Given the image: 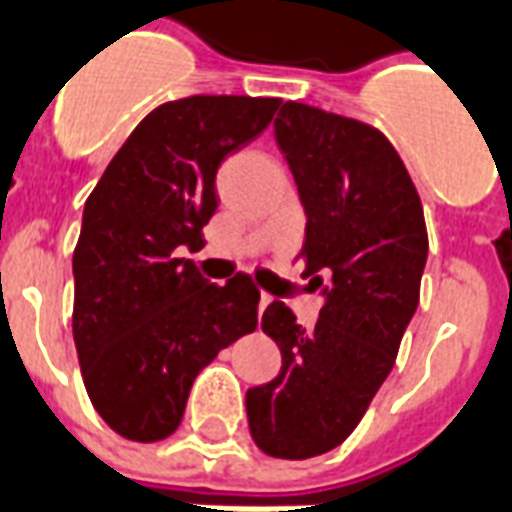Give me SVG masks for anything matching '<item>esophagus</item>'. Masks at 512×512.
<instances>
[{"label":"esophagus","mask_w":512,"mask_h":512,"mask_svg":"<svg viewBox=\"0 0 512 512\" xmlns=\"http://www.w3.org/2000/svg\"><path fill=\"white\" fill-rule=\"evenodd\" d=\"M268 304H271V295L263 293V295H260V312H263V309H266Z\"/></svg>","instance_id":"esophagus-1"}]
</instances>
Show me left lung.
Returning <instances> with one entry per match:
<instances>
[{
    "label": "left lung",
    "instance_id": "1",
    "mask_svg": "<svg viewBox=\"0 0 512 512\" xmlns=\"http://www.w3.org/2000/svg\"><path fill=\"white\" fill-rule=\"evenodd\" d=\"M274 135L306 214L304 274L325 304L312 331L282 301L263 312L282 369L246 391V418L263 453L298 461L342 445L391 374L429 236L418 189L380 130L285 102Z\"/></svg>",
    "mask_w": 512,
    "mask_h": 512
}]
</instances>
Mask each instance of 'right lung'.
<instances>
[{"mask_svg": "<svg viewBox=\"0 0 512 512\" xmlns=\"http://www.w3.org/2000/svg\"><path fill=\"white\" fill-rule=\"evenodd\" d=\"M276 108L274 97L165 102L124 140L83 206L73 339L94 410L124 439L170 437L200 369L257 328L252 276L211 285L179 249L203 246L219 165Z\"/></svg>", "mask_w": 512, "mask_h": 512, "instance_id": "1", "label": "right lung"}]
</instances>
